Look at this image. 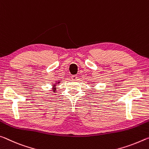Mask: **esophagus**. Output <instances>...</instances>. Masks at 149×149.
Segmentation results:
<instances>
[{"label":"esophagus","mask_w":149,"mask_h":149,"mask_svg":"<svg viewBox=\"0 0 149 149\" xmlns=\"http://www.w3.org/2000/svg\"><path fill=\"white\" fill-rule=\"evenodd\" d=\"M71 79L72 80H77V75H72V76L71 77Z\"/></svg>","instance_id":"esophagus-1"}]
</instances>
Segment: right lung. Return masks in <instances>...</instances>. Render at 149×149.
<instances>
[{
  "mask_svg": "<svg viewBox=\"0 0 149 149\" xmlns=\"http://www.w3.org/2000/svg\"><path fill=\"white\" fill-rule=\"evenodd\" d=\"M60 83V81H57V82H55V84H53L52 86H53V88H52V90H53V91L54 92H56V86H57V85L58 84H59Z\"/></svg>",
  "mask_w": 149,
  "mask_h": 149,
  "instance_id": "right-lung-1",
  "label": "right lung"
}]
</instances>
